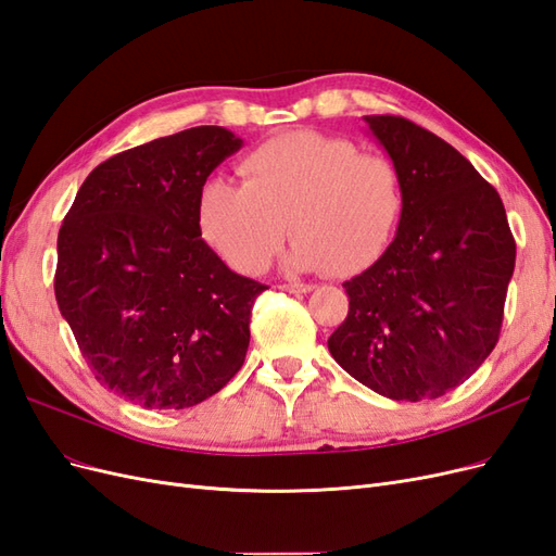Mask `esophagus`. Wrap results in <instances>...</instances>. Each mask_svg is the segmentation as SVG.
Listing matches in <instances>:
<instances>
[{
	"mask_svg": "<svg viewBox=\"0 0 556 556\" xmlns=\"http://www.w3.org/2000/svg\"><path fill=\"white\" fill-rule=\"evenodd\" d=\"M280 290L292 292V294H306V292H313V285H308V282H288V285H280Z\"/></svg>",
	"mask_w": 556,
	"mask_h": 556,
	"instance_id": "esophagus-1",
	"label": "esophagus"
}]
</instances>
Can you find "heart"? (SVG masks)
I'll list each match as a JSON object with an SVG mask.
<instances>
[{
	"label": "heart",
	"instance_id": "obj_1",
	"mask_svg": "<svg viewBox=\"0 0 556 556\" xmlns=\"http://www.w3.org/2000/svg\"><path fill=\"white\" fill-rule=\"evenodd\" d=\"M243 185L204 182L199 229L231 268L257 274L290 233V266L357 276L390 250L406 211L399 166L341 137L296 129L252 148Z\"/></svg>",
	"mask_w": 556,
	"mask_h": 556
}]
</instances>
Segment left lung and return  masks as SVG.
Here are the masks:
<instances>
[{
  "label": "left lung",
  "instance_id": "1",
  "mask_svg": "<svg viewBox=\"0 0 556 556\" xmlns=\"http://www.w3.org/2000/svg\"><path fill=\"white\" fill-rule=\"evenodd\" d=\"M364 121L399 166L406 211L382 260L343 282L348 317L327 345L368 390L439 399L498 341L515 239L498 192L459 150L406 117Z\"/></svg>",
  "mask_w": 556,
  "mask_h": 556
}]
</instances>
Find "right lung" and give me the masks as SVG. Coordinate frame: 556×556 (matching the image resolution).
<instances>
[{"label": "right lung", "instance_id": "add662e5", "mask_svg": "<svg viewBox=\"0 0 556 556\" xmlns=\"http://www.w3.org/2000/svg\"><path fill=\"white\" fill-rule=\"evenodd\" d=\"M243 139L192 127L117 153L58 233L55 299L94 378L143 408H190L239 374L266 285L201 239L197 201Z\"/></svg>", "mask_w": 556, "mask_h": 556}]
</instances>
